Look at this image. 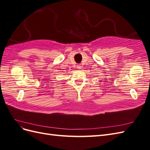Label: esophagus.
Wrapping results in <instances>:
<instances>
[{
    "label": "esophagus",
    "mask_w": 150,
    "mask_h": 150,
    "mask_svg": "<svg viewBox=\"0 0 150 150\" xmlns=\"http://www.w3.org/2000/svg\"><path fill=\"white\" fill-rule=\"evenodd\" d=\"M81 67H82V66H81V64H78V65H77V68H78V69H81Z\"/></svg>",
    "instance_id": "obj_1"
}]
</instances>
